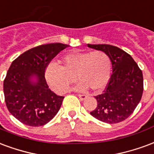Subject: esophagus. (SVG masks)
Returning a JSON list of instances; mask_svg holds the SVG:
<instances>
[{
  "mask_svg": "<svg viewBox=\"0 0 154 154\" xmlns=\"http://www.w3.org/2000/svg\"><path fill=\"white\" fill-rule=\"evenodd\" d=\"M78 97H79V99H80V100L84 101V100H85L87 97H88V96H86V95H85V94H79Z\"/></svg>",
  "mask_w": 154,
  "mask_h": 154,
  "instance_id": "obj_1",
  "label": "esophagus"
}]
</instances>
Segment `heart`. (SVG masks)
<instances>
[{
  "instance_id": "1",
  "label": "heart",
  "mask_w": 154,
  "mask_h": 154,
  "mask_svg": "<svg viewBox=\"0 0 154 154\" xmlns=\"http://www.w3.org/2000/svg\"><path fill=\"white\" fill-rule=\"evenodd\" d=\"M61 63V66L49 64L45 69L47 82L57 93L67 91L75 81L73 76L80 81L76 86L80 90L88 88L99 92L109 81L112 59L105 51H72L63 56Z\"/></svg>"
}]
</instances>
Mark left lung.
I'll return each instance as SVG.
<instances>
[{"mask_svg": "<svg viewBox=\"0 0 154 154\" xmlns=\"http://www.w3.org/2000/svg\"><path fill=\"white\" fill-rule=\"evenodd\" d=\"M95 50L105 51L112 59V74L102 94L95 97L96 109L90 114L101 122L116 124L133 113L143 91L142 70L127 52L107 44H88Z\"/></svg>", "mask_w": 154, "mask_h": 154, "instance_id": "left-lung-1", "label": "left lung"}]
</instances>
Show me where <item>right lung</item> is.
<instances>
[{"label":"right lung","instance_id":"obj_1","mask_svg":"<svg viewBox=\"0 0 154 154\" xmlns=\"http://www.w3.org/2000/svg\"><path fill=\"white\" fill-rule=\"evenodd\" d=\"M69 47L49 43L31 48L11 63L4 80V95L9 112L23 124L41 126L57 115L64 97L49 88L45 69L60 51Z\"/></svg>","mask_w":154,"mask_h":154}]
</instances>
